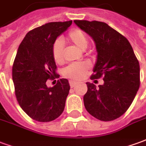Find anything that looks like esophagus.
<instances>
[{
    "instance_id": "esophagus-1",
    "label": "esophagus",
    "mask_w": 146,
    "mask_h": 146,
    "mask_svg": "<svg viewBox=\"0 0 146 146\" xmlns=\"http://www.w3.org/2000/svg\"><path fill=\"white\" fill-rule=\"evenodd\" d=\"M78 83L76 82V81H73V80H70V85L71 88H73V87H75V86Z\"/></svg>"
}]
</instances>
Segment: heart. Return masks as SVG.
I'll list each match as a JSON object with an SVG mask.
<instances>
[{"mask_svg": "<svg viewBox=\"0 0 146 146\" xmlns=\"http://www.w3.org/2000/svg\"><path fill=\"white\" fill-rule=\"evenodd\" d=\"M67 40L76 47L84 50L88 45V40L85 33L79 29H74L70 31L67 36ZM52 55L56 63H62L64 60V48L62 42L57 40L52 47ZM90 66L87 62H76L67 66L63 71L64 76L73 80L83 78L89 70Z\"/></svg>", "mask_w": 146, "mask_h": 146, "instance_id": "1", "label": "heart"}]
</instances>
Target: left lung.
I'll return each instance as SVG.
<instances>
[{"instance_id":"8db88e82","label":"left lung","mask_w":146,"mask_h":146,"mask_svg":"<svg viewBox=\"0 0 146 146\" xmlns=\"http://www.w3.org/2000/svg\"><path fill=\"white\" fill-rule=\"evenodd\" d=\"M95 42L97 59L93 79L103 76L104 84L87 82L88 92L84 96L87 111L96 119L111 121L127 110L140 85V67L127 39L108 24L92 21L74 20Z\"/></svg>"}]
</instances>
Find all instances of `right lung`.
I'll list each match as a JSON object with an SVG mask.
<instances>
[{"label":"right lung","mask_w":146,"mask_h":146,"mask_svg":"<svg viewBox=\"0 0 146 146\" xmlns=\"http://www.w3.org/2000/svg\"><path fill=\"white\" fill-rule=\"evenodd\" d=\"M72 21L49 23L30 31L18 48L12 66L15 92L20 107L33 119L52 121L62 113L70 86L60 79L51 88L46 84L53 78L56 65L52 47Z\"/></svg>","instance_id":"1"}]
</instances>
